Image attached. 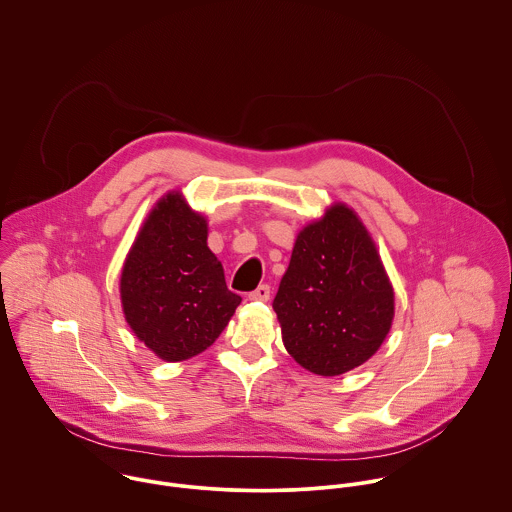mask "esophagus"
<instances>
[{"label": "esophagus", "mask_w": 512, "mask_h": 512, "mask_svg": "<svg viewBox=\"0 0 512 512\" xmlns=\"http://www.w3.org/2000/svg\"><path fill=\"white\" fill-rule=\"evenodd\" d=\"M271 297V287L269 285H259L253 293H249L251 301H259V303H267Z\"/></svg>", "instance_id": "34e87169"}]
</instances>
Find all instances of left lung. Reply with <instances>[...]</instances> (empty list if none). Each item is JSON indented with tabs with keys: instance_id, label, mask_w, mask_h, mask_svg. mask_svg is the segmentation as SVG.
<instances>
[{
	"instance_id": "obj_1",
	"label": "left lung",
	"mask_w": 512,
	"mask_h": 512,
	"mask_svg": "<svg viewBox=\"0 0 512 512\" xmlns=\"http://www.w3.org/2000/svg\"><path fill=\"white\" fill-rule=\"evenodd\" d=\"M287 352L316 376H340L384 344L396 295L360 215L334 202L297 233L273 301Z\"/></svg>"
}]
</instances>
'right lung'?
<instances>
[{"instance_id": "right-lung-1", "label": "right lung", "mask_w": 512, "mask_h": 512, "mask_svg": "<svg viewBox=\"0 0 512 512\" xmlns=\"http://www.w3.org/2000/svg\"><path fill=\"white\" fill-rule=\"evenodd\" d=\"M207 233L204 213L192 209L182 190H170L148 211L122 263L124 320L164 362L202 354L241 303L225 285Z\"/></svg>"}]
</instances>
